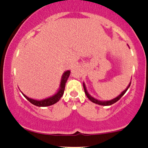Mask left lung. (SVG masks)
<instances>
[{
	"label": "left lung",
	"mask_w": 148,
	"mask_h": 148,
	"mask_svg": "<svg viewBox=\"0 0 148 148\" xmlns=\"http://www.w3.org/2000/svg\"><path fill=\"white\" fill-rule=\"evenodd\" d=\"M130 85H131V82H130V84H129V86H127V88H126V89H125V90H124V91L123 92H122L121 94L120 95L117 97L114 98V99H113L109 100V101H100V100L96 99L95 98L92 97L90 96V95L89 94H88V92L87 90H86V86H85V84H84V91H85V93H86V96H87V97H88V99H89L90 100V101H92V102L95 103H97V104L101 105V106H110V105H112V104H113V103H115V102H117V101H118V100L120 99V98H121L122 97H123V96L125 94V92H126L127 90H128V88H130Z\"/></svg>",
	"instance_id": "8db88e82"
}]
</instances>
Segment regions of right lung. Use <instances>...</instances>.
Returning <instances> with one entry per match:
<instances>
[{"label": "right lung", "instance_id": "1", "mask_svg": "<svg viewBox=\"0 0 148 148\" xmlns=\"http://www.w3.org/2000/svg\"><path fill=\"white\" fill-rule=\"evenodd\" d=\"M69 75H70V71L69 70L66 71V72L64 73L63 75L62 76V79H61L60 86V88H59L58 91L54 95L50 97L49 98H47V99H42V100H35V99H31V98L28 97L25 95L23 93H22V94H23V95L24 96L30 103H33L34 105H35V106H42V107L51 106V105H53L54 104V103L58 102V101L60 99V98L62 97V96L63 95L64 88H65V84L66 83H67V79H68Z\"/></svg>", "mask_w": 148, "mask_h": 148}]
</instances>
